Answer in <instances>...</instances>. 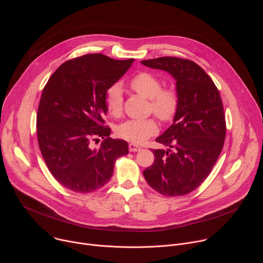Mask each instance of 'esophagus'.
I'll return each instance as SVG.
<instances>
[{"instance_id":"obj_1","label":"esophagus","mask_w":263,"mask_h":263,"mask_svg":"<svg viewBox=\"0 0 263 263\" xmlns=\"http://www.w3.org/2000/svg\"><path fill=\"white\" fill-rule=\"evenodd\" d=\"M140 149H141V147L136 143H130L129 144V151L130 152H138V151H140Z\"/></svg>"}]
</instances>
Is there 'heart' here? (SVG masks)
I'll list each match as a JSON object with an SVG mask.
<instances>
[{
    "label": "heart",
    "mask_w": 263,
    "mask_h": 263,
    "mask_svg": "<svg viewBox=\"0 0 263 263\" xmlns=\"http://www.w3.org/2000/svg\"><path fill=\"white\" fill-rule=\"evenodd\" d=\"M130 88L139 96L148 99V108L164 123L173 121L177 115L180 98L173 87H162L161 80L151 71H139L129 81ZM104 103L108 114L119 118L123 114V89L119 83L112 84L105 91ZM158 132V124L154 118L129 120L116 129L117 135L133 143H141Z\"/></svg>",
    "instance_id": "obj_1"
}]
</instances>
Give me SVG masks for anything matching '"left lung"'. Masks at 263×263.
<instances>
[{"instance_id":"left-lung-1","label":"left lung","mask_w":263,"mask_h":263,"mask_svg":"<svg viewBox=\"0 0 263 263\" xmlns=\"http://www.w3.org/2000/svg\"><path fill=\"white\" fill-rule=\"evenodd\" d=\"M141 62L173 74L180 98L173 125L156 138L168 149H153L154 163L143 177L163 196H184L204 182L220 155L227 129L222 102L212 79L190 59L168 56Z\"/></svg>"}]
</instances>
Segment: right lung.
Listing matches in <instances>:
<instances>
[{"label": "right lung", "mask_w": 263, "mask_h": 263, "mask_svg": "<svg viewBox=\"0 0 263 263\" xmlns=\"http://www.w3.org/2000/svg\"><path fill=\"white\" fill-rule=\"evenodd\" d=\"M134 59L115 60L87 54L62 63L44 87L37 110V141L53 177L67 190L88 194L111 179L128 143L112 139L104 126L105 91L130 68ZM104 140L97 149L92 143Z\"/></svg>", "instance_id": "1"}]
</instances>
